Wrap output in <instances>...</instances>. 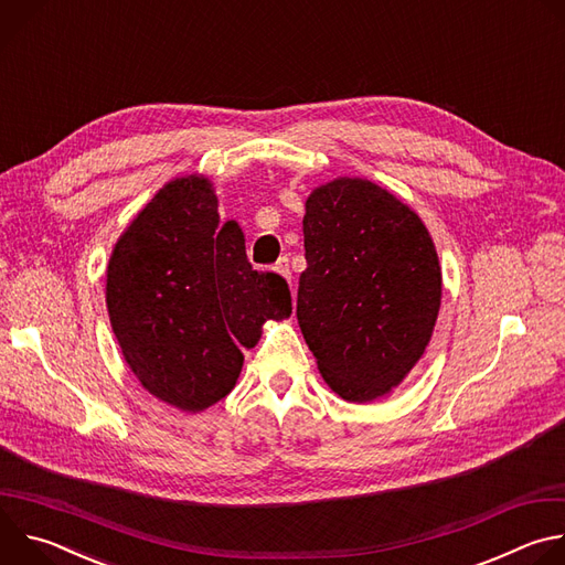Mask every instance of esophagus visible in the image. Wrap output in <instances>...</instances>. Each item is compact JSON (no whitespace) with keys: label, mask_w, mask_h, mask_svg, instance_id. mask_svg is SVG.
Wrapping results in <instances>:
<instances>
[{"label":"esophagus","mask_w":565,"mask_h":565,"mask_svg":"<svg viewBox=\"0 0 565 565\" xmlns=\"http://www.w3.org/2000/svg\"><path fill=\"white\" fill-rule=\"evenodd\" d=\"M275 270L279 273V275H284L288 281L292 279V270H290V262H288V257H281L279 262H277V266H275Z\"/></svg>","instance_id":"34e87169"}]
</instances>
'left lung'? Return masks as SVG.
<instances>
[{"mask_svg":"<svg viewBox=\"0 0 565 565\" xmlns=\"http://www.w3.org/2000/svg\"><path fill=\"white\" fill-rule=\"evenodd\" d=\"M297 321L329 386L369 402L423 358L440 308L434 241L414 210L362 179L317 188L303 214Z\"/></svg>","mask_w":565,"mask_h":565,"instance_id":"8db88e82","label":"left lung"}]
</instances>
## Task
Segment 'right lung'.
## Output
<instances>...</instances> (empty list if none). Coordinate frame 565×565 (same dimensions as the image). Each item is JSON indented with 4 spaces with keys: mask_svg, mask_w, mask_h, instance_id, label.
<instances>
[{
    "mask_svg": "<svg viewBox=\"0 0 565 565\" xmlns=\"http://www.w3.org/2000/svg\"><path fill=\"white\" fill-rule=\"evenodd\" d=\"M203 177L168 183L118 238L107 268L111 329L140 384L183 412L225 397L266 319L290 317L277 273L253 270L244 232L221 225Z\"/></svg>",
    "mask_w": 565,
    "mask_h": 565,
    "instance_id": "right-lung-1",
    "label": "right lung"
}]
</instances>
